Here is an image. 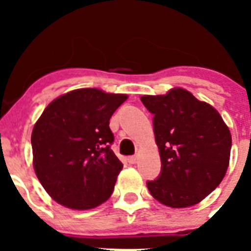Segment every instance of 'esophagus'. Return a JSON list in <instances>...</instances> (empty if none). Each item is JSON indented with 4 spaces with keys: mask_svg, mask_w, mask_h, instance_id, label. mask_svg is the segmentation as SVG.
<instances>
[{
    "mask_svg": "<svg viewBox=\"0 0 251 251\" xmlns=\"http://www.w3.org/2000/svg\"><path fill=\"white\" fill-rule=\"evenodd\" d=\"M137 161H138V157L137 156L128 157V162H129V163H137Z\"/></svg>",
    "mask_w": 251,
    "mask_h": 251,
    "instance_id": "esophagus-1",
    "label": "esophagus"
}]
</instances>
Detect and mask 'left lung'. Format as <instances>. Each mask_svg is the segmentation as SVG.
Here are the masks:
<instances>
[{
    "label": "left lung",
    "instance_id": "1",
    "mask_svg": "<svg viewBox=\"0 0 251 251\" xmlns=\"http://www.w3.org/2000/svg\"><path fill=\"white\" fill-rule=\"evenodd\" d=\"M153 114L161 174L147 182L157 201L170 207L196 205L220 185L229 166L231 134L215 108L182 88L145 95Z\"/></svg>",
    "mask_w": 251,
    "mask_h": 251
}]
</instances>
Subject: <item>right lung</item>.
Instances as JSON below:
<instances>
[{
	"label": "right lung",
	"mask_w": 251,
	"mask_h": 251,
	"mask_svg": "<svg viewBox=\"0 0 251 251\" xmlns=\"http://www.w3.org/2000/svg\"><path fill=\"white\" fill-rule=\"evenodd\" d=\"M127 100L95 88L73 90L51 101L31 134L36 176L56 202L89 210L113 194L123 168L110 146L113 113Z\"/></svg>",
	"instance_id": "1"
}]
</instances>
